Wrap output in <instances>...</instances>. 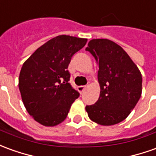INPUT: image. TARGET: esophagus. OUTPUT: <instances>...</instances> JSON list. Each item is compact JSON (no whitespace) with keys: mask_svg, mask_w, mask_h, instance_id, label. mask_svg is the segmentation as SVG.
<instances>
[{"mask_svg":"<svg viewBox=\"0 0 156 156\" xmlns=\"http://www.w3.org/2000/svg\"><path fill=\"white\" fill-rule=\"evenodd\" d=\"M86 89V86H83V85L78 86V91H79L80 93H83V92L84 91V89Z\"/></svg>","mask_w":156,"mask_h":156,"instance_id":"esophagus-1","label":"esophagus"}]
</instances>
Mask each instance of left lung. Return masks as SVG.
<instances>
[{"instance_id":"obj_1","label":"left lung","mask_w":156,"mask_h":156,"mask_svg":"<svg viewBox=\"0 0 156 156\" xmlns=\"http://www.w3.org/2000/svg\"><path fill=\"white\" fill-rule=\"evenodd\" d=\"M86 51L99 67L101 87L96 103L86 105L89 119L102 126H112L126 119L142 94V75L120 45L107 39H94Z\"/></svg>"}]
</instances>
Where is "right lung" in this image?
<instances>
[{
    "instance_id": "1",
    "label": "right lung",
    "mask_w": 156,
    "mask_h": 156,
    "mask_svg": "<svg viewBox=\"0 0 156 156\" xmlns=\"http://www.w3.org/2000/svg\"><path fill=\"white\" fill-rule=\"evenodd\" d=\"M87 39L59 35L44 43L26 60L20 71L18 87L25 108L34 119L54 127L66 119L79 93L68 83L72 56Z\"/></svg>"
}]
</instances>
